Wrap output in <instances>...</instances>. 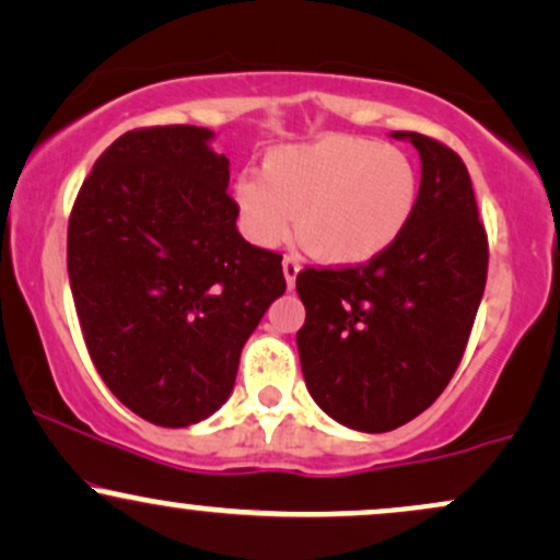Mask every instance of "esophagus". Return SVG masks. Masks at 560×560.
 Segmentation results:
<instances>
[{"label": "esophagus", "mask_w": 560, "mask_h": 560, "mask_svg": "<svg viewBox=\"0 0 560 560\" xmlns=\"http://www.w3.org/2000/svg\"><path fill=\"white\" fill-rule=\"evenodd\" d=\"M281 266H284V279H287V284H289V289H292L294 281H298L300 268H302V266H300V258H298V255H287Z\"/></svg>", "instance_id": "34e87169"}]
</instances>
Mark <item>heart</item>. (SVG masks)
Here are the masks:
<instances>
[{
    "label": "heart",
    "instance_id": "heart-1",
    "mask_svg": "<svg viewBox=\"0 0 560 560\" xmlns=\"http://www.w3.org/2000/svg\"><path fill=\"white\" fill-rule=\"evenodd\" d=\"M247 234L262 247L287 240L292 215L316 258L361 266L400 240L419 205V171L397 147L331 133L268 152L260 178L236 182Z\"/></svg>",
    "mask_w": 560,
    "mask_h": 560
}]
</instances>
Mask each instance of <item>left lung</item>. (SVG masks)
<instances>
[{
	"mask_svg": "<svg viewBox=\"0 0 560 560\" xmlns=\"http://www.w3.org/2000/svg\"><path fill=\"white\" fill-rule=\"evenodd\" d=\"M421 155L419 205L400 240L361 266L302 268L298 350L307 392L358 432H392L458 369L487 284L485 223L458 152L392 131Z\"/></svg>",
	"mask_w": 560,
	"mask_h": 560,
	"instance_id": "left-lung-1",
	"label": "left lung"
}]
</instances>
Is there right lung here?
<instances>
[{"mask_svg": "<svg viewBox=\"0 0 560 560\" xmlns=\"http://www.w3.org/2000/svg\"><path fill=\"white\" fill-rule=\"evenodd\" d=\"M199 126L133 128L102 152L68 221V276L89 355L158 427L208 419L242 347L287 289L281 255L244 242L229 160Z\"/></svg>", "mask_w": 560, "mask_h": 560, "instance_id": "right-lung-1", "label": "right lung"}]
</instances>
